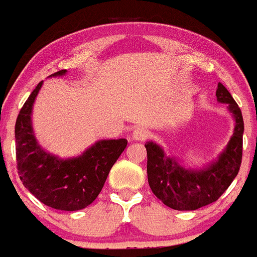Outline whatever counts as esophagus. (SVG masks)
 Segmentation results:
<instances>
[{
	"mask_svg": "<svg viewBox=\"0 0 257 257\" xmlns=\"http://www.w3.org/2000/svg\"><path fill=\"white\" fill-rule=\"evenodd\" d=\"M150 136V132L146 131L145 128H137L134 129L133 133H132V140L134 141H140V142H143L149 138Z\"/></svg>",
	"mask_w": 257,
	"mask_h": 257,
	"instance_id": "obj_1",
	"label": "esophagus"
}]
</instances>
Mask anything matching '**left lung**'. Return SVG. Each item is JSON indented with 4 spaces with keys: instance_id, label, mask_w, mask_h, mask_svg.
I'll return each instance as SVG.
<instances>
[{
    "instance_id": "obj_1",
    "label": "left lung",
    "mask_w": 257,
    "mask_h": 257,
    "mask_svg": "<svg viewBox=\"0 0 257 257\" xmlns=\"http://www.w3.org/2000/svg\"><path fill=\"white\" fill-rule=\"evenodd\" d=\"M216 98L228 105L234 119L233 136L216 160L202 169H188L175 157L168 156L157 143L149 141L145 145L150 188L161 202L174 210H197L215 202L239 172L244 129L241 108L221 83L218 84Z\"/></svg>"
}]
</instances>
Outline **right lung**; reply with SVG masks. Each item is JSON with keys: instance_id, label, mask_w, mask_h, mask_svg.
<instances>
[{"instance_id": "1", "label": "right lung", "mask_w": 257, "mask_h": 257, "mask_svg": "<svg viewBox=\"0 0 257 257\" xmlns=\"http://www.w3.org/2000/svg\"><path fill=\"white\" fill-rule=\"evenodd\" d=\"M66 70L50 75L62 77ZM43 82L38 83L20 110L15 124L16 161L20 180L47 206L77 211L100 195L110 169L128 145L124 138L97 141L82 155L60 159L41 147L32 125V110Z\"/></svg>"}]
</instances>
